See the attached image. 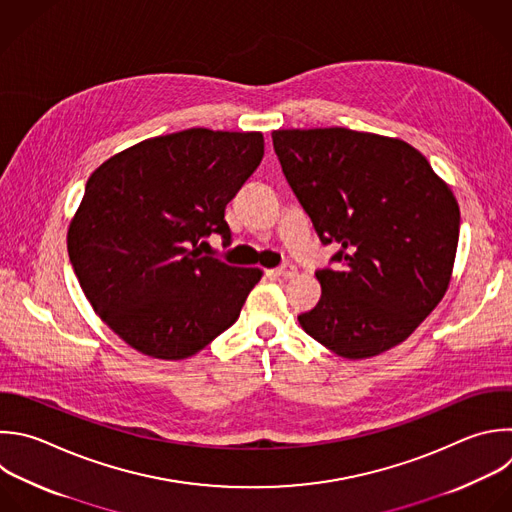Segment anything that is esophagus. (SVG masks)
Listing matches in <instances>:
<instances>
[{
  "label": "esophagus",
  "mask_w": 512,
  "mask_h": 512,
  "mask_svg": "<svg viewBox=\"0 0 512 512\" xmlns=\"http://www.w3.org/2000/svg\"><path fill=\"white\" fill-rule=\"evenodd\" d=\"M295 273H297V267L291 265V263H285V265L275 269V275L283 277V279H291V277H295Z\"/></svg>",
  "instance_id": "1"
}]
</instances>
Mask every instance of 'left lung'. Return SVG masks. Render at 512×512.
I'll list each match as a JSON object with an SVG mask.
<instances>
[{
  "instance_id": "left-lung-1",
  "label": "left lung",
  "mask_w": 512,
  "mask_h": 512,
  "mask_svg": "<svg viewBox=\"0 0 512 512\" xmlns=\"http://www.w3.org/2000/svg\"><path fill=\"white\" fill-rule=\"evenodd\" d=\"M283 175L335 269L297 315L333 354L362 360L398 344L444 297L460 231L458 203L408 142L350 128L273 130Z\"/></svg>"
}]
</instances>
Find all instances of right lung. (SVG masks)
Wrapping results in <instances>:
<instances>
[{"mask_svg":"<svg viewBox=\"0 0 512 512\" xmlns=\"http://www.w3.org/2000/svg\"><path fill=\"white\" fill-rule=\"evenodd\" d=\"M261 132L191 128L100 164L70 223L68 255L100 319L136 352L183 360L229 329L261 279L203 255L231 245L225 207L255 173Z\"/></svg>","mask_w":512,"mask_h":512,"instance_id":"right-lung-1","label":"right lung"}]
</instances>
